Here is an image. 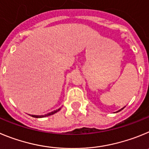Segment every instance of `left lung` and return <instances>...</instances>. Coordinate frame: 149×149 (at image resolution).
Here are the masks:
<instances>
[{"instance_id":"left-lung-1","label":"left lung","mask_w":149,"mask_h":149,"mask_svg":"<svg viewBox=\"0 0 149 149\" xmlns=\"http://www.w3.org/2000/svg\"><path fill=\"white\" fill-rule=\"evenodd\" d=\"M124 108H125V107H124ZM121 108V109H120V110H119V111H116V112H119V111H122V110H123V108Z\"/></svg>"}]
</instances>
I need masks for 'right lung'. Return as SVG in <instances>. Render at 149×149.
<instances>
[{
    "label": "right lung",
    "instance_id": "right-lung-1",
    "mask_svg": "<svg viewBox=\"0 0 149 149\" xmlns=\"http://www.w3.org/2000/svg\"><path fill=\"white\" fill-rule=\"evenodd\" d=\"M60 110H61V108H58V109H57V110H56V111H52V112H49V113H47V114H45V115H30V116H33V117H35V118L46 117V116H50V115H53V114H54V113H57V112H58V111H59Z\"/></svg>",
    "mask_w": 149,
    "mask_h": 149
}]
</instances>
